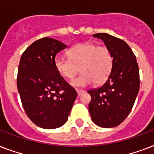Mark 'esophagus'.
<instances>
[{
  "label": "esophagus",
  "instance_id": "obj_1",
  "mask_svg": "<svg viewBox=\"0 0 154 154\" xmlns=\"http://www.w3.org/2000/svg\"><path fill=\"white\" fill-rule=\"evenodd\" d=\"M76 91H77V95H78V96H81V95H82V94H84V92H85L83 89H76Z\"/></svg>",
  "mask_w": 154,
  "mask_h": 154
}]
</instances>
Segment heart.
<instances>
[{"label":"heart","mask_w":154,"mask_h":154,"mask_svg":"<svg viewBox=\"0 0 154 154\" xmlns=\"http://www.w3.org/2000/svg\"><path fill=\"white\" fill-rule=\"evenodd\" d=\"M69 58L57 56L54 65L59 74L72 79L78 71L82 74L71 82L73 86L83 87L94 82L101 84L108 79L113 66V57L109 48L94 43H82L68 51Z\"/></svg>","instance_id":"obj_1"}]
</instances>
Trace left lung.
Returning <instances> with one entry per match:
<instances>
[{"mask_svg":"<svg viewBox=\"0 0 154 154\" xmlns=\"http://www.w3.org/2000/svg\"><path fill=\"white\" fill-rule=\"evenodd\" d=\"M113 57L112 72L99 88L88 90L91 96L89 112L92 121L100 127L119 125L134 106L140 88L136 57L123 40L108 33H96Z\"/></svg>","mask_w":154,"mask_h":154,"instance_id":"obj_1","label":"left lung"}]
</instances>
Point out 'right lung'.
Wrapping results in <instances>:
<instances>
[{"label":"right lung","instance_id":"add662e5","mask_svg":"<svg viewBox=\"0 0 154 154\" xmlns=\"http://www.w3.org/2000/svg\"><path fill=\"white\" fill-rule=\"evenodd\" d=\"M67 45L43 37L25 49L17 72V89L26 114L35 125L51 129L67 122L77 92L57 71L56 55Z\"/></svg>","mask_w":154,"mask_h":154}]
</instances>
